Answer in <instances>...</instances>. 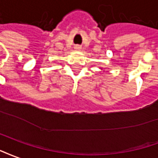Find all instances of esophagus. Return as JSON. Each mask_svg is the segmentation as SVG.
Instances as JSON below:
<instances>
[{"label": "esophagus", "instance_id": "1", "mask_svg": "<svg viewBox=\"0 0 158 158\" xmlns=\"http://www.w3.org/2000/svg\"><path fill=\"white\" fill-rule=\"evenodd\" d=\"M75 49H81V46L76 45V46H75Z\"/></svg>", "mask_w": 158, "mask_h": 158}]
</instances>
